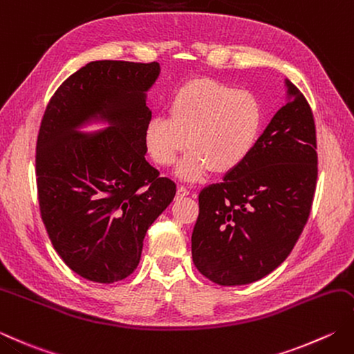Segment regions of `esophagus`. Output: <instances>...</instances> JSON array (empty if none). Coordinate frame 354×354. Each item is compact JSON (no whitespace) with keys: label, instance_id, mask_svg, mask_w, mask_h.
Here are the masks:
<instances>
[{"label":"esophagus","instance_id":"esophagus-1","mask_svg":"<svg viewBox=\"0 0 354 354\" xmlns=\"http://www.w3.org/2000/svg\"><path fill=\"white\" fill-rule=\"evenodd\" d=\"M187 195H190V190L187 189L185 185H179L178 187V192H176V196L178 198H183V196H187Z\"/></svg>","mask_w":354,"mask_h":354}]
</instances>
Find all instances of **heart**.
Segmentation results:
<instances>
[{"instance_id":"heart-1","label":"heart","mask_w":354,"mask_h":354,"mask_svg":"<svg viewBox=\"0 0 354 354\" xmlns=\"http://www.w3.org/2000/svg\"><path fill=\"white\" fill-rule=\"evenodd\" d=\"M262 109L247 90L212 80H193L178 88L169 115L156 113L145 126V147L159 165H171L189 144L178 176L198 181L230 171L245 161L258 141Z\"/></svg>"}]
</instances>
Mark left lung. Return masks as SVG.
<instances>
[{
	"instance_id": "left-lung-1",
	"label": "left lung",
	"mask_w": 354,
	"mask_h": 354,
	"mask_svg": "<svg viewBox=\"0 0 354 354\" xmlns=\"http://www.w3.org/2000/svg\"><path fill=\"white\" fill-rule=\"evenodd\" d=\"M286 84L288 101L252 153L199 193L192 256L219 286H244L272 273L310 216L317 179L315 118L301 90Z\"/></svg>"
}]
</instances>
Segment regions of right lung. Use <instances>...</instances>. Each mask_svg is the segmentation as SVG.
I'll list each match as a JSON object with an SVG mask.
<instances>
[{"label": "right lung", "instance_id": "1", "mask_svg": "<svg viewBox=\"0 0 354 354\" xmlns=\"http://www.w3.org/2000/svg\"><path fill=\"white\" fill-rule=\"evenodd\" d=\"M158 62L93 61L68 76L48 101L37 140L41 219L66 266L112 283L135 272L149 227L175 198L176 184L145 161V92ZM100 115L111 127L82 136Z\"/></svg>", "mask_w": 354, "mask_h": 354}]
</instances>
